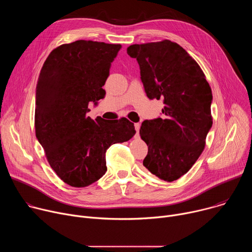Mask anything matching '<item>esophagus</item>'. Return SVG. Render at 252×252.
<instances>
[{
    "mask_svg": "<svg viewBox=\"0 0 252 252\" xmlns=\"http://www.w3.org/2000/svg\"><path fill=\"white\" fill-rule=\"evenodd\" d=\"M134 127H135V130H136L135 136L137 137L138 136V132H139V128H140V124H134Z\"/></svg>",
    "mask_w": 252,
    "mask_h": 252,
    "instance_id": "1",
    "label": "esophagus"
}]
</instances>
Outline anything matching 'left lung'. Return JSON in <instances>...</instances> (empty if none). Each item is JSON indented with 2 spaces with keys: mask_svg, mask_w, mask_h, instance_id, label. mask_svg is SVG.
<instances>
[{
  "mask_svg": "<svg viewBox=\"0 0 252 252\" xmlns=\"http://www.w3.org/2000/svg\"><path fill=\"white\" fill-rule=\"evenodd\" d=\"M150 99H162V118L145 121L139 134L149 147L142 163L165 182L176 181L195 163L212 126L211 89L198 63L176 43L131 45Z\"/></svg>",
  "mask_w": 252,
  "mask_h": 252,
  "instance_id": "8db88e82",
  "label": "left lung"
}]
</instances>
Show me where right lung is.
I'll return each instance as SVG.
<instances>
[{
    "label": "right lung",
    "mask_w": 252,
    "mask_h": 252,
    "mask_svg": "<svg viewBox=\"0 0 252 252\" xmlns=\"http://www.w3.org/2000/svg\"><path fill=\"white\" fill-rule=\"evenodd\" d=\"M121 45L76 41L51 52L35 88L34 127L57 175L74 188L88 187L105 173V153L129 140L134 126L126 118L87 117L90 102L103 98L102 89Z\"/></svg>",
    "instance_id": "obj_1"
}]
</instances>
